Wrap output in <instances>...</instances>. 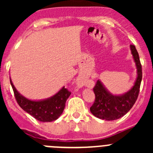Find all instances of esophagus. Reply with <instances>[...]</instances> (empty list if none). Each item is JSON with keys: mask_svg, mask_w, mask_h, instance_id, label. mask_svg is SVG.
Wrapping results in <instances>:
<instances>
[{"mask_svg": "<svg viewBox=\"0 0 153 153\" xmlns=\"http://www.w3.org/2000/svg\"><path fill=\"white\" fill-rule=\"evenodd\" d=\"M78 82H79V81H78Z\"/></svg>", "mask_w": 153, "mask_h": 153, "instance_id": "esophagus-1", "label": "esophagus"}]
</instances>
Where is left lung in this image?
Returning a JSON list of instances; mask_svg holds the SVG:
<instances>
[{
	"mask_svg": "<svg viewBox=\"0 0 153 153\" xmlns=\"http://www.w3.org/2000/svg\"><path fill=\"white\" fill-rule=\"evenodd\" d=\"M130 50L137 69V78L132 87L123 95H112L98 80L93 88L95 99L90 107V112L100 119L113 121L121 118L130 110L138 98L142 80V69L135 46L130 45Z\"/></svg>",
	"mask_w": 153,
	"mask_h": 153,
	"instance_id": "left-lung-1",
	"label": "left lung"
}]
</instances>
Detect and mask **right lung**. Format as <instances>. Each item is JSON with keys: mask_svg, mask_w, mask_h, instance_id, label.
<instances>
[{"mask_svg": "<svg viewBox=\"0 0 153 153\" xmlns=\"http://www.w3.org/2000/svg\"><path fill=\"white\" fill-rule=\"evenodd\" d=\"M10 84L18 105L35 119L42 122H51L58 119L64 111L67 98L71 95V92L63 86L50 98L40 101H32L18 92L11 78Z\"/></svg>", "mask_w": 153, "mask_h": 153, "instance_id": "right-lung-1", "label": "right lung"}]
</instances>
